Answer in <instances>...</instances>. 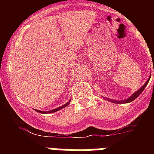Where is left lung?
Here are the masks:
<instances>
[{"instance_id": "1", "label": "left lung", "mask_w": 154, "mask_h": 154, "mask_svg": "<svg viewBox=\"0 0 154 154\" xmlns=\"http://www.w3.org/2000/svg\"><path fill=\"white\" fill-rule=\"evenodd\" d=\"M153 72H154V69H153ZM149 79H150V76L149 77V79H148L147 81L146 82V83L144 84V85H143L142 87H141L140 89H139V90H137L136 92H134V93H133V95L130 96V97H129L128 99H125V100H120V101H117V100H112V99H106V100H108V101L112 102V103H130V102L133 101V100H135V99H137V98L138 97V96H140L141 93H142L143 91L144 90V89H145L146 85H147L148 82H149Z\"/></svg>"}]
</instances>
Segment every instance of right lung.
Segmentation results:
<instances>
[{"label":"right lung","instance_id":"right-lung-1","mask_svg":"<svg viewBox=\"0 0 154 154\" xmlns=\"http://www.w3.org/2000/svg\"><path fill=\"white\" fill-rule=\"evenodd\" d=\"M69 102H70V100H69L68 103H65V105L62 106L58 107V108H56V109H54L50 110V111H46V112H45V111H40V110H38V109H35V111H37L38 112H40V113H51V112H57V111H58V110L62 109H63V108H65V107L67 106L69 104Z\"/></svg>","mask_w":154,"mask_h":154}]
</instances>
